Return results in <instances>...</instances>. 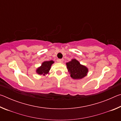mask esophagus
Returning <instances> with one entry per match:
<instances>
[{
	"label": "esophagus",
	"instance_id": "esophagus-1",
	"mask_svg": "<svg viewBox=\"0 0 121 121\" xmlns=\"http://www.w3.org/2000/svg\"><path fill=\"white\" fill-rule=\"evenodd\" d=\"M58 62H60V63H62L63 61V59H58Z\"/></svg>",
	"mask_w": 121,
	"mask_h": 121
}]
</instances>
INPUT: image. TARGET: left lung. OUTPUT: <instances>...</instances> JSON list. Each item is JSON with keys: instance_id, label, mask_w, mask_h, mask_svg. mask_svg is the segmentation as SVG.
<instances>
[{"instance_id": "left-lung-1", "label": "left lung", "mask_w": 121, "mask_h": 121, "mask_svg": "<svg viewBox=\"0 0 121 121\" xmlns=\"http://www.w3.org/2000/svg\"><path fill=\"white\" fill-rule=\"evenodd\" d=\"M67 68L70 76L74 79H81L87 75L89 69L85 65H81L76 59H71L66 63Z\"/></svg>"}]
</instances>
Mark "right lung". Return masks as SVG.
<instances>
[{
  "label": "right lung",
  "mask_w": 121,
  "mask_h": 121,
  "mask_svg": "<svg viewBox=\"0 0 121 121\" xmlns=\"http://www.w3.org/2000/svg\"><path fill=\"white\" fill-rule=\"evenodd\" d=\"M54 63L53 60L45 61L42 63L40 67L36 69V72L38 75L45 76L49 73V71L51 69V65Z\"/></svg>",
  "instance_id": "1"
}]
</instances>
